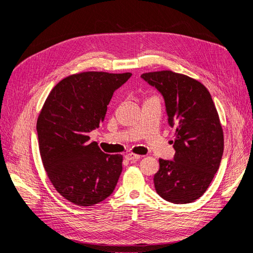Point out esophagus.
Returning a JSON list of instances; mask_svg holds the SVG:
<instances>
[{
	"label": "esophagus",
	"mask_w": 253,
	"mask_h": 253,
	"mask_svg": "<svg viewBox=\"0 0 253 253\" xmlns=\"http://www.w3.org/2000/svg\"><path fill=\"white\" fill-rule=\"evenodd\" d=\"M140 155H136V154H133V153H129V154H126V160H137V159H140Z\"/></svg>",
	"instance_id": "esophagus-1"
}]
</instances>
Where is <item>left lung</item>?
I'll list each match as a JSON object with an SVG mask.
<instances>
[{"label": "left lung", "mask_w": 253, "mask_h": 253, "mask_svg": "<svg viewBox=\"0 0 253 253\" xmlns=\"http://www.w3.org/2000/svg\"><path fill=\"white\" fill-rule=\"evenodd\" d=\"M140 77L163 95L168 124L175 128L173 160L159 159L156 192L167 202L189 204L208 189L224 152V135L212 97L201 82L172 71Z\"/></svg>", "instance_id": "8db88e82"}]
</instances>
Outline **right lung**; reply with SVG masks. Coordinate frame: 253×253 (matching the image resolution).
Instances as JSON below:
<instances>
[{
	"label": "right lung",
	"mask_w": 253,
	"mask_h": 253,
	"mask_svg": "<svg viewBox=\"0 0 253 253\" xmlns=\"http://www.w3.org/2000/svg\"><path fill=\"white\" fill-rule=\"evenodd\" d=\"M131 73L86 72L61 80L37 121L39 150L49 180L65 200L87 207L101 203L116 187L122 156L105 154L89 133L103 122L115 90Z\"/></svg>",
	"instance_id": "right-lung-1"
}]
</instances>
